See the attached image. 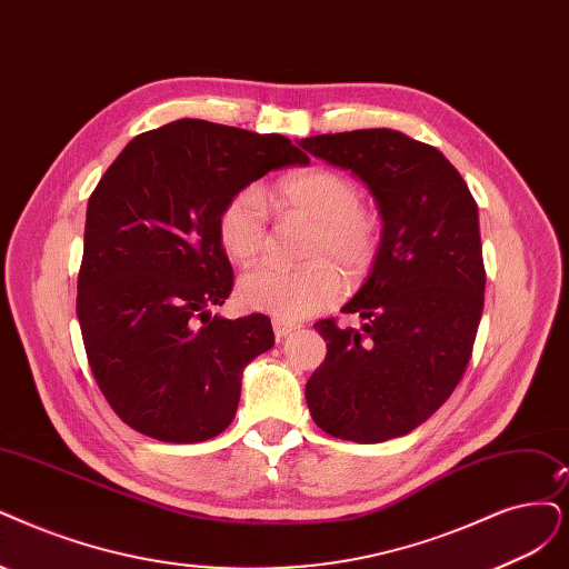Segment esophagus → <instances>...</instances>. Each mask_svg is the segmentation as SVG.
Masks as SVG:
<instances>
[{"label": "esophagus", "mask_w": 569, "mask_h": 569, "mask_svg": "<svg viewBox=\"0 0 569 569\" xmlns=\"http://www.w3.org/2000/svg\"><path fill=\"white\" fill-rule=\"evenodd\" d=\"M273 335H277V340L281 342L283 338H288V335L292 332V330H298V326L296 323H288V321H281V319H273Z\"/></svg>", "instance_id": "esophagus-1"}]
</instances>
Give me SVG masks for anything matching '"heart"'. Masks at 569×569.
<instances>
[{"mask_svg": "<svg viewBox=\"0 0 569 569\" xmlns=\"http://www.w3.org/2000/svg\"><path fill=\"white\" fill-rule=\"evenodd\" d=\"M273 199L317 222L307 246L311 262L302 267L262 264L243 273L239 300L281 321H300L340 300L342 271L338 267L349 279L366 277L380 248V231L361 208V189L330 168L313 166L281 178ZM218 237L231 260L248 264L264 256L271 229L267 201L258 187L239 189L222 206Z\"/></svg>", "mask_w": 569, "mask_h": 569, "instance_id": "b5f03b06", "label": "heart"}]
</instances>
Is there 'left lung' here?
<instances>
[{
  "instance_id": "8db88e82",
  "label": "left lung",
  "mask_w": 569,
  "mask_h": 569,
  "mask_svg": "<svg viewBox=\"0 0 569 569\" xmlns=\"http://www.w3.org/2000/svg\"><path fill=\"white\" fill-rule=\"evenodd\" d=\"M359 178L382 218V241L342 307L361 328H317L328 353L309 377L311 419L353 443L406 436L443 406L465 375L482 313L486 267L478 206L436 147L391 129L300 140Z\"/></svg>"
}]
</instances>
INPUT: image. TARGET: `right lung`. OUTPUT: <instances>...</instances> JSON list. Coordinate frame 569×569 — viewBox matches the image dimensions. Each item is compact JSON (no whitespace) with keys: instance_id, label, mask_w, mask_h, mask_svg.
<instances>
[{"instance_id":"right-lung-1","label":"right lung","mask_w":569,"mask_h":569,"mask_svg":"<svg viewBox=\"0 0 569 569\" xmlns=\"http://www.w3.org/2000/svg\"><path fill=\"white\" fill-rule=\"evenodd\" d=\"M292 163L309 157L279 133L178 119L133 138L100 178L77 319L96 382L131 429L199 443L231 425L243 370L273 330L264 313H210L234 281L218 218L239 189Z\"/></svg>"}]
</instances>
